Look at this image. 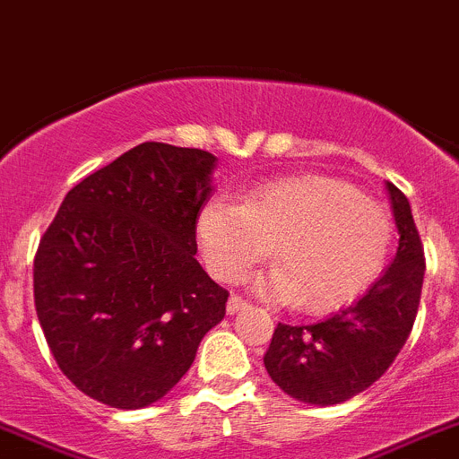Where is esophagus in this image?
Returning <instances> with one entry per match:
<instances>
[{
  "label": "esophagus",
  "mask_w": 459,
  "mask_h": 459,
  "mask_svg": "<svg viewBox=\"0 0 459 459\" xmlns=\"http://www.w3.org/2000/svg\"><path fill=\"white\" fill-rule=\"evenodd\" d=\"M247 307H249V304H247V301L242 299V297H239V295H230L229 297V313H230V316H233V313L245 311Z\"/></svg>",
  "instance_id": "34e87169"
}]
</instances>
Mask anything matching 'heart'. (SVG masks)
Wrapping results in <instances>:
<instances>
[{"label":"heart","instance_id":"b5f03b06","mask_svg":"<svg viewBox=\"0 0 459 459\" xmlns=\"http://www.w3.org/2000/svg\"><path fill=\"white\" fill-rule=\"evenodd\" d=\"M196 230L205 263L221 281L242 279L274 245L279 263L255 288L274 301H299L311 316L341 311L368 290L395 235L386 205L325 173L260 183L242 205L210 201Z\"/></svg>","mask_w":459,"mask_h":459}]
</instances>
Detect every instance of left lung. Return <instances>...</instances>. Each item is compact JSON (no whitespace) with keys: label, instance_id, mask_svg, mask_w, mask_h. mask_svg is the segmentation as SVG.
Wrapping results in <instances>:
<instances>
[{"label":"left lung","instance_id":"obj_1","mask_svg":"<svg viewBox=\"0 0 459 459\" xmlns=\"http://www.w3.org/2000/svg\"><path fill=\"white\" fill-rule=\"evenodd\" d=\"M400 242L391 267L370 290L316 325L279 322L265 368L281 391L311 404H338L377 382L410 338L419 313L425 255L410 201L386 183Z\"/></svg>","mask_w":459,"mask_h":459}]
</instances>
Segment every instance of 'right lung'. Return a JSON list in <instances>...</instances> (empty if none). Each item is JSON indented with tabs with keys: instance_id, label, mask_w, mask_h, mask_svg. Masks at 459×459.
I'll list each match as a JSON object with an SVG mask.
<instances>
[{
	"instance_id": "add662e5",
	"label": "right lung",
	"mask_w": 459,
	"mask_h": 459,
	"mask_svg": "<svg viewBox=\"0 0 459 459\" xmlns=\"http://www.w3.org/2000/svg\"><path fill=\"white\" fill-rule=\"evenodd\" d=\"M214 155L143 142L65 194L34 258L48 348L82 394L117 410L162 398L226 316L196 254Z\"/></svg>"
}]
</instances>
